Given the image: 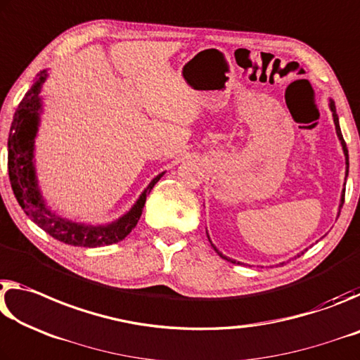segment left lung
<instances>
[{"mask_svg":"<svg viewBox=\"0 0 360 360\" xmlns=\"http://www.w3.org/2000/svg\"><path fill=\"white\" fill-rule=\"evenodd\" d=\"M328 108H330V111H332V116H333V124H335V131H337V137H338V140H340V145H341V148H343V155H345V164H346V172H345V184H343V190H341V198H340V205H338V215H340V210H341V207H343V202H345V186H346V176H347V172H349V155H347V148H346V143H345V140H343V135H341V129H340V121H338V115H337V108H335V102L332 98H328ZM207 238H209V234H207ZM209 240H210V238H209ZM210 244H212V240H210ZM212 247H214L215 249V252L219 253V255L221 257V258H225V260H228V262H231V263H238V264H243L240 262H236V260H233V258H229V257H226V255H223V253L217 249V247L212 244ZM303 253V252H302ZM297 257H300V253Z\"/></svg>","mask_w":360,"mask_h":360,"instance_id":"left-lung-1","label":"left lung"}]
</instances>
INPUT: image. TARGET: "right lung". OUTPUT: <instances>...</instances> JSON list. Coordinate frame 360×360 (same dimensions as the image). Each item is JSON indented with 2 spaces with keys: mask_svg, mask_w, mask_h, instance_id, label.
<instances>
[{
  "mask_svg": "<svg viewBox=\"0 0 360 360\" xmlns=\"http://www.w3.org/2000/svg\"><path fill=\"white\" fill-rule=\"evenodd\" d=\"M47 78H49V70L47 68L38 73V78L34 79L25 97L22 98L19 108L15 110L14 120L11 122L8 139V169L17 202L28 219L60 243L75 247H89V249L120 243L137 225L141 212H143L146 196L166 172L158 174L140 193L132 207L113 221L86 223L70 220L67 217L57 214L47 204L43 191H41L37 159H34L41 115L44 113L41 92H43V86Z\"/></svg>",
  "mask_w": 360,
  "mask_h": 360,
  "instance_id": "add662e5",
  "label": "right lung"
}]
</instances>
